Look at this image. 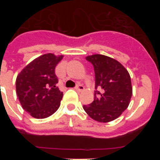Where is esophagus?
<instances>
[{
    "mask_svg": "<svg viewBox=\"0 0 160 160\" xmlns=\"http://www.w3.org/2000/svg\"><path fill=\"white\" fill-rule=\"evenodd\" d=\"M75 89H76V90H78V91H82V90H84V87H83L82 85H81V84H78L77 86H76Z\"/></svg>",
    "mask_w": 160,
    "mask_h": 160,
    "instance_id": "obj_1",
    "label": "esophagus"
}]
</instances>
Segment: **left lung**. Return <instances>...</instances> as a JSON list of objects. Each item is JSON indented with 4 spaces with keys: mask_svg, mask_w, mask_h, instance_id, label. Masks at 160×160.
Returning a JSON list of instances; mask_svg holds the SVG:
<instances>
[{
    "mask_svg": "<svg viewBox=\"0 0 160 160\" xmlns=\"http://www.w3.org/2000/svg\"><path fill=\"white\" fill-rule=\"evenodd\" d=\"M86 59L94 66L96 90L94 101L83 106L84 111L98 122L116 119L128 108L132 96L129 73L118 61L105 55H90Z\"/></svg>",
    "mask_w": 160,
    "mask_h": 160,
    "instance_id": "left-lung-1",
    "label": "left lung"
}]
</instances>
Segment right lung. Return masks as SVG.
<instances>
[{
	"mask_svg": "<svg viewBox=\"0 0 160 160\" xmlns=\"http://www.w3.org/2000/svg\"><path fill=\"white\" fill-rule=\"evenodd\" d=\"M63 55L46 53L32 61L17 77V95L31 116L45 118L57 111L63 93L57 87L55 67Z\"/></svg>",
	"mask_w": 160,
	"mask_h": 160,
	"instance_id": "right-lung-1",
	"label": "right lung"
}]
</instances>
